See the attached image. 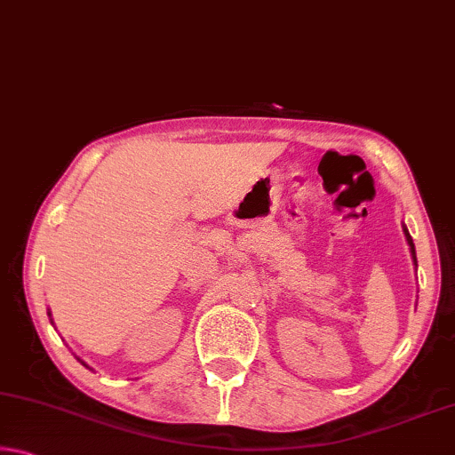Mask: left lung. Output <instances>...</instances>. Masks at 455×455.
Here are the masks:
<instances>
[{
  "instance_id": "8db88e82",
  "label": "left lung",
  "mask_w": 455,
  "mask_h": 455,
  "mask_svg": "<svg viewBox=\"0 0 455 455\" xmlns=\"http://www.w3.org/2000/svg\"><path fill=\"white\" fill-rule=\"evenodd\" d=\"M403 235H405V241H407V244H410V252H411L413 265L418 267V259H415V244H413V241H411V235H410V230H407V227H405V225H403Z\"/></svg>"
}]
</instances>
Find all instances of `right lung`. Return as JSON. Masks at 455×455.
I'll list each match as a JSON object with an SVG mask.
<instances>
[{
	"mask_svg": "<svg viewBox=\"0 0 455 455\" xmlns=\"http://www.w3.org/2000/svg\"><path fill=\"white\" fill-rule=\"evenodd\" d=\"M48 315H50V317H52V313H50V309H48ZM52 325H53V321H52ZM78 361H80V363H82V365H84V367H88V365H86V363H84V361H82V359H80V357H78ZM88 369H90V367H88Z\"/></svg>",
	"mask_w": 455,
	"mask_h": 455,
	"instance_id": "1",
	"label": "right lung"
}]
</instances>
